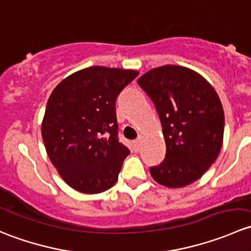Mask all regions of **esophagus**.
Here are the masks:
<instances>
[{
	"label": "esophagus",
	"mask_w": 251,
	"mask_h": 251,
	"mask_svg": "<svg viewBox=\"0 0 251 251\" xmlns=\"http://www.w3.org/2000/svg\"><path fill=\"white\" fill-rule=\"evenodd\" d=\"M141 146H142V140L141 138H138L137 141H135L132 143V147H133V151H138L141 149Z\"/></svg>",
	"instance_id": "obj_1"
}]
</instances>
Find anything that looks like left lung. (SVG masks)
Segmentation results:
<instances>
[{
  "label": "left lung",
  "instance_id": "1",
  "mask_svg": "<svg viewBox=\"0 0 251 251\" xmlns=\"http://www.w3.org/2000/svg\"><path fill=\"white\" fill-rule=\"evenodd\" d=\"M151 97L163 126L166 155L151 168L158 183L182 188L206 173L224 141L221 100L207 80L189 68L163 65L137 80Z\"/></svg>",
  "mask_w": 251,
  "mask_h": 251
}]
</instances>
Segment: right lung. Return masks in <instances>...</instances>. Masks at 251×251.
<instances>
[{"label": "right lung", "instance_id": "add662e5", "mask_svg": "<svg viewBox=\"0 0 251 251\" xmlns=\"http://www.w3.org/2000/svg\"><path fill=\"white\" fill-rule=\"evenodd\" d=\"M137 75L95 65L65 77L50 93L42 140L50 163L75 191L102 193L118 181L130 151L118 140L115 102Z\"/></svg>", "mask_w": 251, "mask_h": 251}]
</instances>
